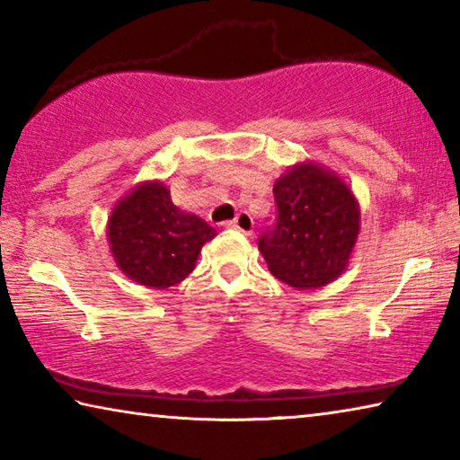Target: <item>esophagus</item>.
I'll return each mask as SVG.
<instances>
[{
    "instance_id": "34e87169",
    "label": "esophagus",
    "mask_w": 460,
    "mask_h": 460,
    "mask_svg": "<svg viewBox=\"0 0 460 460\" xmlns=\"http://www.w3.org/2000/svg\"><path fill=\"white\" fill-rule=\"evenodd\" d=\"M225 227L237 229L241 233H245V235H249V233H253V219L247 213H239L235 219L225 223Z\"/></svg>"
}]
</instances>
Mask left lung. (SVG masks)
I'll use <instances>...</instances> for the list:
<instances>
[{
	"label": "left lung",
	"instance_id": "left-lung-1",
	"mask_svg": "<svg viewBox=\"0 0 460 460\" xmlns=\"http://www.w3.org/2000/svg\"><path fill=\"white\" fill-rule=\"evenodd\" d=\"M274 199L276 223L258 241L271 274L296 290L337 279L359 235L351 189L331 170L302 162L278 178Z\"/></svg>",
	"mask_w": 460,
	"mask_h": 460
}]
</instances>
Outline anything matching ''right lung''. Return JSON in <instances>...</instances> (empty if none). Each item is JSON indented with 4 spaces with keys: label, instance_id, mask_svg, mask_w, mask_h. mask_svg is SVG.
<instances>
[{
    "label": "right lung",
    "instance_id": "add662e5",
    "mask_svg": "<svg viewBox=\"0 0 460 460\" xmlns=\"http://www.w3.org/2000/svg\"><path fill=\"white\" fill-rule=\"evenodd\" d=\"M217 235L197 215L178 208L162 182H142L113 207L107 239L118 268L150 288H170L190 274Z\"/></svg>",
    "mask_w": 460,
    "mask_h": 460
}]
</instances>
